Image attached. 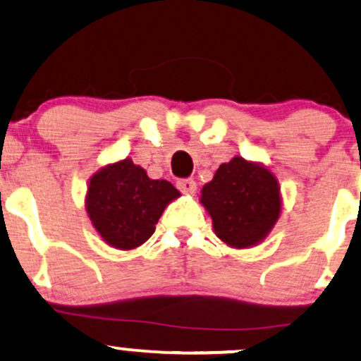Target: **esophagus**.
<instances>
[{"mask_svg": "<svg viewBox=\"0 0 361 361\" xmlns=\"http://www.w3.org/2000/svg\"><path fill=\"white\" fill-rule=\"evenodd\" d=\"M176 186L180 192H183L186 195H192L197 190V183L192 180V178H181V180L176 181Z\"/></svg>", "mask_w": 361, "mask_h": 361, "instance_id": "esophagus-1", "label": "esophagus"}]
</instances>
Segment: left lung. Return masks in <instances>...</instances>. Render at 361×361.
<instances>
[{"label": "left lung", "mask_w": 361, "mask_h": 361, "mask_svg": "<svg viewBox=\"0 0 361 361\" xmlns=\"http://www.w3.org/2000/svg\"><path fill=\"white\" fill-rule=\"evenodd\" d=\"M200 202L212 217L217 238L239 250L263 241L281 210L273 173L239 156L219 166L212 181L202 188Z\"/></svg>", "instance_id": "obj_1"}]
</instances>
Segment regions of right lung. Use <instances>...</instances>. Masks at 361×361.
I'll list each match as a JSON object with an SVG mask.
<instances>
[{
    "label": "right lung",
    "instance_id": "right-lung-1",
    "mask_svg": "<svg viewBox=\"0 0 361 361\" xmlns=\"http://www.w3.org/2000/svg\"><path fill=\"white\" fill-rule=\"evenodd\" d=\"M178 197L169 181L151 180L127 157L91 176L86 212L106 244L134 250L151 238L163 210Z\"/></svg>",
    "mask_w": 361,
    "mask_h": 361
}]
</instances>
